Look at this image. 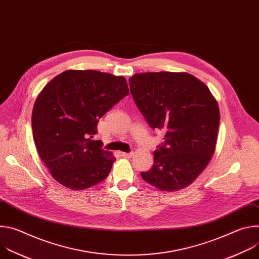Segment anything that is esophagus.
<instances>
[{"mask_svg":"<svg viewBox=\"0 0 259 259\" xmlns=\"http://www.w3.org/2000/svg\"><path fill=\"white\" fill-rule=\"evenodd\" d=\"M120 156L124 157V158H131L132 157V153H124V152H121L120 153Z\"/></svg>","mask_w":259,"mask_h":259,"instance_id":"34e87169","label":"esophagus"}]
</instances>
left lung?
<instances>
[{"instance_id":"obj_1","label":"left lung","mask_w":259,"mask_h":259,"mask_svg":"<svg viewBox=\"0 0 259 259\" xmlns=\"http://www.w3.org/2000/svg\"><path fill=\"white\" fill-rule=\"evenodd\" d=\"M130 91L151 128L166 131L154 165L141 177L167 192L189 187L215 151L219 108L208 87L187 72H144L129 79Z\"/></svg>"}]
</instances>
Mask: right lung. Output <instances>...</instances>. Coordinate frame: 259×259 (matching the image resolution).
<instances>
[{"label":"right lung","mask_w":259,"mask_h":259,"mask_svg":"<svg viewBox=\"0 0 259 259\" xmlns=\"http://www.w3.org/2000/svg\"><path fill=\"white\" fill-rule=\"evenodd\" d=\"M129 94L124 77L97 70H65L36 98L33 141L53 178L70 190L103 181L116 158L94 140L99 119Z\"/></svg>","instance_id":"right-lung-1"}]
</instances>
